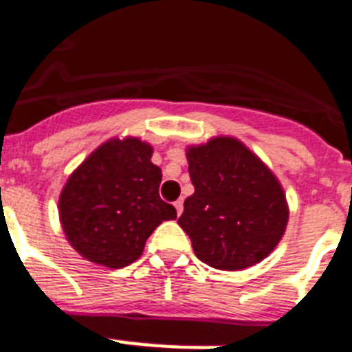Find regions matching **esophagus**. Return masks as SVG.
Returning <instances> with one entry per match:
<instances>
[{
    "instance_id": "1",
    "label": "esophagus",
    "mask_w": 352,
    "mask_h": 352,
    "mask_svg": "<svg viewBox=\"0 0 352 352\" xmlns=\"http://www.w3.org/2000/svg\"><path fill=\"white\" fill-rule=\"evenodd\" d=\"M175 210H177V215H181L182 210H184V202H182V201H177V202H175Z\"/></svg>"
}]
</instances>
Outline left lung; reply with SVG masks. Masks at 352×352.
Instances as JSON below:
<instances>
[{
  "label": "left lung",
  "instance_id": "obj_1",
  "mask_svg": "<svg viewBox=\"0 0 352 352\" xmlns=\"http://www.w3.org/2000/svg\"><path fill=\"white\" fill-rule=\"evenodd\" d=\"M195 193L179 226L197 258L224 271L265 258L284 235L287 202L273 171L233 137H215L186 150Z\"/></svg>",
  "mask_w": 352,
  "mask_h": 352
}]
</instances>
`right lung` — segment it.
Segmentation results:
<instances>
[{
  "mask_svg": "<svg viewBox=\"0 0 352 352\" xmlns=\"http://www.w3.org/2000/svg\"><path fill=\"white\" fill-rule=\"evenodd\" d=\"M137 137L110 139L68 177L59 221L74 250L94 264L121 270L142 255L148 236L175 208L159 197L161 168Z\"/></svg>",
  "mask_w": 352,
  "mask_h": 352,
  "instance_id": "right-lung-1",
  "label": "right lung"
}]
</instances>
